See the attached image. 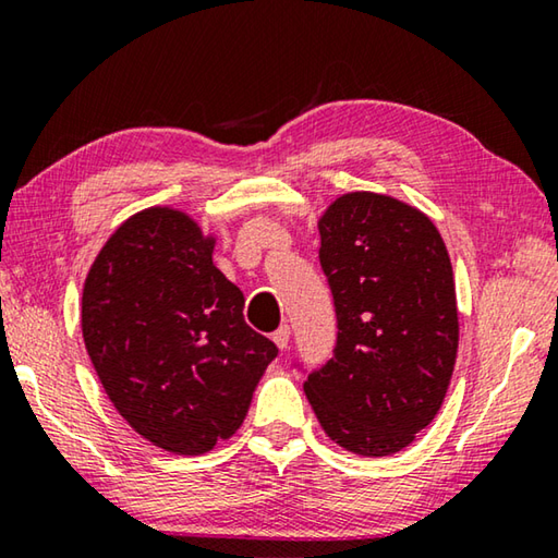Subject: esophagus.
I'll return each mask as SVG.
<instances>
[{
	"label": "esophagus",
	"mask_w": 558,
	"mask_h": 558,
	"mask_svg": "<svg viewBox=\"0 0 558 558\" xmlns=\"http://www.w3.org/2000/svg\"><path fill=\"white\" fill-rule=\"evenodd\" d=\"M272 342L278 344V349H288V344H290V327L288 325L278 327L276 332H272Z\"/></svg>",
	"instance_id": "1"
}]
</instances>
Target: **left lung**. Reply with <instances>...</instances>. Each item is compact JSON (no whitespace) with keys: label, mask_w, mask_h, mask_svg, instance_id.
<instances>
[{"label":"left lung","mask_w":558,"mask_h":558,"mask_svg":"<svg viewBox=\"0 0 558 558\" xmlns=\"http://www.w3.org/2000/svg\"><path fill=\"white\" fill-rule=\"evenodd\" d=\"M337 344L305 393L337 446L381 458L436 418L458 356L452 266L426 214L393 196L352 192L319 219Z\"/></svg>","instance_id":"obj_1"}]
</instances>
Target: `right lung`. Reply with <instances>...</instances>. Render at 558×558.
I'll use <instances>...</instances> for the list:
<instances>
[{"label":"right lung","instance_id":"right-lung-1","mask_svg":"<svg viewBox=\"0 0 558 558\" xmlns=\"http://www.w3.org/2000/svg\"><path fill=\"white\" fill-rule=\"evenodd\" d=\"M214 239L155 206L120 226L83 286V342L108 399L174 456L231 438L278 347L243 319V292L214 266Z\"/></svg>","mask_w":558,"mask_h":558}]
</instances>
